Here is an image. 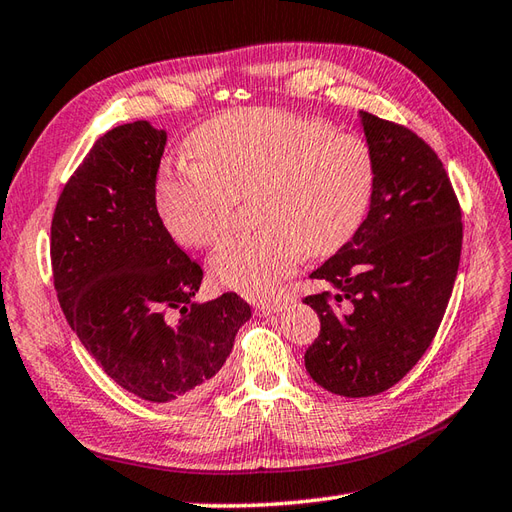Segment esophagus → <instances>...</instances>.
Wrapping results in <instances>:
<instances>
[{
    "label": "esophagus",
    "instance_id": "esophagus-1",
    "mask_svg": "<svg viewBox=\"0 0 512 512\" xmlns=\"http://www.w3.org/2000/svg\"><path fill=\"white\" fill-rule=\"evenodd\" d=\"M285 310V301H261L255 305V314L259 316H270Z\"/></svg>",
    "mask_w": 512,
    "mask_h": 512
}]
</instances>
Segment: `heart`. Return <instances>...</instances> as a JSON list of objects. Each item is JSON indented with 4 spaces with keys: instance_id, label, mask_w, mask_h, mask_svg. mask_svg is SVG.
<instances>
[{
    "instance_id": "obj_1",
    "label": "heart",
    "mask_w": 512,
    "mask_h": 512,
    "mask_svg": "<svg viewBox=\"0 0 512 512\" xmlns=\"http://www.w3.org/2000/svg\"><path fill=\"white\" fill-rule=\"evenodd\" d=\"M192 163L165 161L152 181L157 216L178 244L211 248L231 229L235 202L251 200L259 231L211 257L218 285L266 299L305 255L340 251L358 233L375 192L364 139L279 109H240L187 139Z\"/></svg>"
}]
</instances>
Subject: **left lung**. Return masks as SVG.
<instances>
[{
  "instance_id": "obj_1",
  "label": "left lung",
  "mask_w": 512,
  "mask_h": 512,
  "mask_svg": "<svg viewBox=\"0 0 512 512\" xmlns=\"http://www.w3.org/2000/svg\"><path fill=\"white\" fill-rule=\"evenodd\" d=\"M375 161L371 211L312 272L334 292L305 296L320 334L305 351L318 386L371 397L395 386L430 347L462 251V211L436 152L410 128L362 113Z\"/></svg>"
}]
</instances>
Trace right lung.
Instances as JSON below:
<instances>
[{
  "instance_id": "obj_1",
  "label": "right lung",
  "mask_w": 512,
  "mask_h": 512,
  "mask_svg": "<svg viewBox=\"0 0 512 512\" xmlns=\"http://www.w3.org/2000/svg\"><path fill=\"white\" fill-rule=\"evenodd\" d=\"M165 139L139 120L95 141L58 196L50 240L69 327L115 384L152 403L207 392L251 318L235 292L194 303L202 268L152 202Z\"/></svg>"
}]
</instances>
